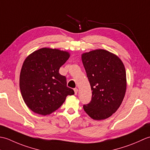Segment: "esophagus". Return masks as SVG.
Here are the masks:
<instances>
[{
	"label": "esophagus",
	"mask_w": 150,
	"mask_h": 150,
	"mask_svg": "<svg viewBox=\"0 0 150 150\" xmlns=\"http://www.w3.org/2000/svg\"><path fill=\"white\" fill-rule=\"evenodd\" d=\"M74 92H75V94L77 95L78 93V89L77 88H75L74 89Z\"/></svg>",
	"instance_id": "1"
}]
</instances>
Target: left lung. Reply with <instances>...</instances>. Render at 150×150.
<instances>
[{
	"label": "left lung",
	"mask_w": 150,
	"mask_h": 150,
	"mask_svg": "<svg viewBox=\"0 0 150 150\" xmlns=\"http://www.w3.org/2000/svg\"><path fill=\"white\" fill-rule=\"evenodd\" d=\"M81 58L92 91L91 100L84 105V110L94 120L108 119L125 96V67L119 57L103 49L82 53Z\"/></svg>",
	"instance_id": "obj_1"
}]
</instances>
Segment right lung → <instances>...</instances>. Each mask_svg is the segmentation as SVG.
<instances>
[{
    "label": "right lung",
    "instance_id": "1",
    "mask_svg": "<svg viewBox=\"0 0 150 150\" xmlns=\"http://www.w3.org/2000/svg\"><path fill=\"white\" fill-rule=\"evenodd\" d=\"M70 57L66 51L42 47L30 54L22 64L19 86L25 104L34 113L47 115L61 106L68 95L66 79L59 69Z\"/></svg>",
    "mask_w": 150,
    "mask_h": 150
}]
</instances>
